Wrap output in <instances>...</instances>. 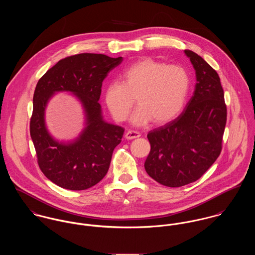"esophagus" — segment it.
I'll return each instance as SVG.
<instances>
[{"instance_id": "obj_1", "label": "esophagus", "mask_w": 255, "mask_h": 255, "mask_svg": "<svg viewBox=\"0 0 255 255\" xmlns=\"http://www.w3.org/2000/svg\"><path fill=\"white\" fill-rule=\"evenodd\" d=\"M140 136V133L138 131H135V130H128L125 134V137L127 139H134V138H137Z\"/></svg>"}]
</instances>
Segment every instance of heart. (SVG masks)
<instances>
[{
  "mask_svg": "<svg viewBox=\"0 0 255 255\" xmlns=\"http://www.w3.org/2000/svg\"><path fill=\"white\" fill-rule=\"evenodd\" d=\"M123 82L112 81L105 89V103L115 120L125 121L135 103L139 107L131 116L136 126L154 121L165 125L173 121L183 109L188 90L189 74L181 65L145 58L122 75Z\"/></svg>",
  "mask_w": 255,
  "mask_h": 255,
  "instance_id": "heart-1",
  "label": "heart"
}]
</instances>
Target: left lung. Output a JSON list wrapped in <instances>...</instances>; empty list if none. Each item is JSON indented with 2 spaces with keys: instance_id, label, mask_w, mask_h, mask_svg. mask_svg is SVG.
<instances>
[{
  "instance_id": "1",
  "label": "left lung",
  "mask_w": 255,
  "mask_h": 255,
  "mask_svg": "<svg viewBox=\"0 0 255 255\" xmlns=\"http://www.w3.org/2000/svg\"><path fill=\"white\" fill-rule=\"evenodd\" d=\"M184 54L195 70L193 95L177 119L147 134L151 149L146 173L169 187L197 181L213 165L222 150L227 122L218 73L196 53L184 50Z\"/></svg>"
}]
</instances>
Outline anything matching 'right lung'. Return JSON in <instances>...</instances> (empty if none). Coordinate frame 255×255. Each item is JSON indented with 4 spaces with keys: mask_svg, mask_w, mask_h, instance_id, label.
Returning <instances> with one entry per match:
<instances>
[{
    "mask_svg": "<svg viewBox=\"0 0 255 255\" xmlns=\"http://www.w3.org/2000/svg\"><path fill=\"white\" fill-rule=\"evenodd\" d=\"M123 62L102 54L83 53L59 61L38 81L33 95L30 135L40 170L47 179L70 190L87 189L109 170L115 147L125 129L103 120L99 99L102 82ZM71 92L82 103L86 128L70 143H60L49 133L44 110L56 92Z\"/></svg>",
    "mask_w": 255,
    "mask_h": 255,
    "instance_id": "1",
    "label": "right lung"
}]
</instances>
